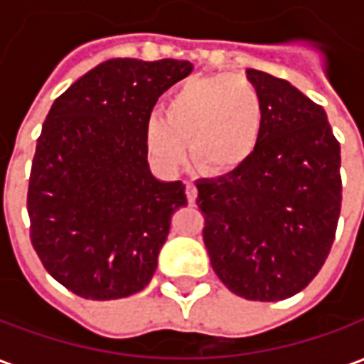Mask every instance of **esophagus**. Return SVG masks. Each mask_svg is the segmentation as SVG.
Listing matches in <instances>:
<instances>
[{"label":"esophagus","instance_id":"obj_1","mask_svg":"<svg viewBox=\"0 0 364 364\" xmlns=\"http://www.w3.org/2000/svg\"><path fill=\"white\" fill-rule=\"evenodd\" d=\"M187 200L189 205H195L197 203V185L195 183H187Z\"/></svg>","mask_w":364,"mask_h":364}]
</instances>
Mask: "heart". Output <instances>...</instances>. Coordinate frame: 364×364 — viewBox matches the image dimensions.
<instances>
[{"label": "heart", "mask_w": 364, "mask_h": 364, "mask_svg": "<svg viewBox=\"0 0 364 364\" xmlns=\"http://www.w3.org/2000/svg\"><path fill=\"white\" fill-rule=\"evenodd\" d=\"M265 107L259 90L242 75H210L189 80L171 93L166 119L151 117L148 148L167 169L187 158L200 173H234L259 148Z\"/></svg>", "instance_id": "obj_1"}]
</instances>
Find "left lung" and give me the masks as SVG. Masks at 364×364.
Wrapping results in <instances>:
<instances>
[{"label": "left lung", "instance_id": "left-lung-1", "mask_svg": "<svg viewBox=\"0 0 364 364\" xmlns=\"http://www.w3.org/2000/svg\"><path fill=\"white\" fill-rule=\"evenodd\" d=\"M265 122L242 169L197 181L206 252L234 294L274 302L308 287L326 263L341 210V148L323 107L259 70Z\"/></svg>", "mask_w": 364, "mask_h": 364}]
</instances>
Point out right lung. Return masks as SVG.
<instances>
[{
  "mask_svg": "<svg viewBox=\"0 0 364 364\" xmlns=\"http://www.w3.org/2000/svg\"><path fill=\"white\" fill-rule=\"evenodd\" d=\"M191 72L187 60H107L46 114L28 179L31 244L77 296L114 300L151 281L187 195L151 175L146 130L159 95Z\"/></svg>",
  "mask_w": 364,
  "mask_h": 364,
  "instance_id": "obj_1",
  "label": "right lung"
}]
</instances>
